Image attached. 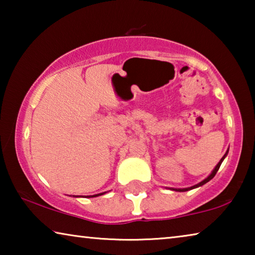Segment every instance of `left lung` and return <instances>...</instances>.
Here are the masks:
<instances>
[{"label": "left lung", "instance_id": "obj_1", "mask_svg": "<svg viewBox=\"0 0 255 255\" xmlns=\"http://www.w3.org/2000/svg\"><path fill=\"white\" fill-rule=\"evenodd\" d=\"M227 153H228V150L227 152L225 153V155H224V156L221 158V161L218 162V164L217 165H216V167L215 169L213 170V172H211L210 173V175L208 176V178H206L204 181H201L200 183H198V184H196V185H192V187H190V188H184V189H172V190H175V191H180V192H183V191H188V190H192V189H195V188H198V187H201V185H204L205 183H207L208 182V181H210L211 179L214 178V176L216 175V173H217V171L219 170V167H221V164L223 163V161H224V158L226 157V155H227Z\"/></svg>", "mask_w": 255, "mask_h": 255}]
</instances>
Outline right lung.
<instances>
[{"label": "right lung", "instance_id": "right-lung-1", "mask_svg": "<svg viewBox=\"0 0 255 255\" xmlns=\"http://www.w3.org/2000/svg\"><path fill=\"white\" fill-rule=\"evenodd\" d=\"M105 193H106V192H102V193H98V195H93V196H88V197H89V198H90V197H98V196H101V195H105Z\"/></svg>", "mask_w": 255, "mask_h": 255}]
</instances>
